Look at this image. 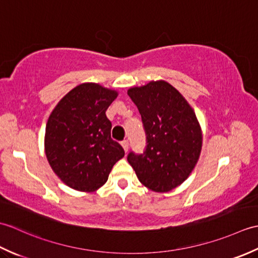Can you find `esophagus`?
<instances>
[{"label":"esophagus","instance_id":"34e87169","mask_svg":"<svg viewBox=\"0 0 258 258\" xmlns=\"http://www.w3.org/2000/svg\"><path fill=\"white\" fill-rule=\"evenodd\" d=\"M120 145L123 146V149H124V151H125V152H127V151H128L130 143H128V141H127V140H124V141L120 142Z\"/></svg>","mask_w":258,"mask_h":258}]
</instances>
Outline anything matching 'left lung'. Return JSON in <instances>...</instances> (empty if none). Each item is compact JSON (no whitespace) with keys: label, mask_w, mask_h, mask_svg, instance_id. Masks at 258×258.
Returning <instances> with one entry per match:
<instances>
[{"label":"left lung","mask_w":258,"mask_h":258,"mask_svg":"<svg viewBox=\"0 0 258 258\" xmlns=\"http://www.w3.org/2000/svg\"><path fill=\"white\" fill-rule=\"evenodd\" d=\"M139 108L146 135L145 151H131L127 161L140 182L154 191H168L193 171L202 150V132L193 108L164 81L127 91Z\"/></svg>","instance_id":"8db88e82"}]
</instances>
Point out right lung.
I'll use <instances>...</instances> for the list:
<instances>
[{
  "label": "right lung",
  "mask_w": 258,
  "mask_h": 258,
  "mask_svg": "<svg viewBox=\"0 0 258 258\" xmlns=\"http://www.w3.org/2000/svg\"><path fill=\"white\" fill-rule=\"evenodd\" d=\"M117 92L95 83L70 91L48 117L45 153L52 169L63 183L82 191H93L106 183L124 150L111 139L112 123L106 109Z\"/></svg>",
  "instance_id": "right-lung-1"
}]
</instances>
